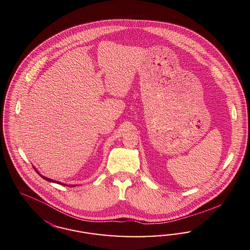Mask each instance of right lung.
I'll use <instances>...</instances> for the list:
<instances>
[{
	"label": "right lung",
	"instance_id": "obj_1",
	"mask_svg": "<svg viewBox=\"0 0 250 250\" xmlns=\"http://www.w3.org/2000/svg\"><path fill=\"white\" fill-rule=\"evenodd\" d=\"M33 168L35 169V171L37 172V174H39L41 177L43 179V180H47V181H50V182H54V183H58V184H61V185H64V186H70V187H73V186H76V185H67V184H65V183H62V182H60V181H57V180H52V179H49V178H46V177H44V176H42V174H40V172L38 171V170L36 169L34 167H33Z\"/></svg>",
	"mask_w": 250,
	"mask_h": 250
}]
</instances>
